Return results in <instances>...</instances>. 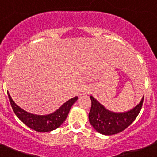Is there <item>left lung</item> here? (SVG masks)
I'll return each mask as SVG.
<instances>
[{
	"instance_id": "8db88e82",
	"label": "left lung",
	"mask_w": 157,
	"mask_h": 157,
	"mask_svg": "<svg viewBox=\"0 0 157 157\" xmlns=\"http://www.w3.org/2000/svg\"><path fill=\"white\" fill-rule=\"evenodd\" d=\"M91 107L89 121L96 132L111 136L121 132L136 120L143 105L144 96L139 104L125 112H113L107 110L93 96H90Z\"/></svg>"
}]
</instances>
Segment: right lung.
Masks as SVG:
<instances>
[{
  "label": "right lung",
  "instance_id": "right-lung-1",
  "mask_svg": "<svg viewBox=\"0 0 157 157\" xmlns=\"http://www.w3.org/2000/svg\"><path fill=\"white\" fill-rule=\"evenodd\" d=\"M8 96L10 99L12 108L18 119L24 123L27 127L38 132H48L59 128L67 119L72 105L78 99L77 96L74 97L62 105L57 111L53 113L45 116H39L24 111L14 103L10 94H8Z\"/></svg>",
  "mask_w": 157,
  "mask_h": 157
}]
</instances>
